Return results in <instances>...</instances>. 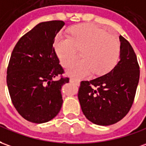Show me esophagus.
Segmentation results:
<instances>
[{"instance_id":"obj_1","label":"esophagus","mask_w":146,"mask_h":146,"mask_svg":"<svg viewBox=\"0 0 146 146\" xmlns=\"http://www.w3.org/2000/svg\"><path fill=\"white\" fill-rule=\"evenodd\" d=\"M70 82L71 83H75L76 84H79V83H80V81H79V79H75V78H70Z\"/></svg>"}]
</instances>
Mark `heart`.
Masks as SVG:
<instances>
[{
  "label": "heart",
  "mask_w": 146,
  "mask_h": 146,
  "mask_svg": "<svg viewBox=\"0 0 146 146\" xmlns=\"http://www.w3.org/2000/svg\"><path fill=\"white\" fill-rule=\"evenodd\" d=\"M54 48L63 67L75 60L77 49H82L81 56L83 59L75 61L67 69L68 75L76 77H85L93 71L96 75L108 72L116 64L120 53L117 37L93 25L74 27L71 36L58 35Z\"/></svg>",
  "instance_id": "b5f03b06"
}]
</instances>
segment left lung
Returning a JSON list of instances; mask_svg holds the SVG:
<instances>
[{
    "label": "left lung",
    "mask_w": 146,
    "mask_h": 146,
    "mask_svg": "<svg viewBox=\"0 0 146 146\" xmlns=\"http://www.w3.org/2000/svg\"><path fill=\"white\" fill-rule=\"evenodd\" d=\"M120 60L109 73L82 81L78 98L86 117L96 125H110L128 113L140 77L139 65L132 46L119 36Z\"/></svg>",
    "instance_id": "obj_1"
}]
</instances>
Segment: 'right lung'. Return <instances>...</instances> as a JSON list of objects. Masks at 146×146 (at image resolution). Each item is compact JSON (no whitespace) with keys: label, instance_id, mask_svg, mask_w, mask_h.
I'll use <instances>...</instances> for the list:
<instances>
[{"label":"right lung","instance_id":"add662e5","mask_svg":"<svg viewBox=\"0 0 146 146\" xmlns=\"http://www.w3.org/2000/svg\"><path fill=\"white\" fill-rule=\"evenodd\" d=\"M65 23L42 22L19 40L7 69V86L18 113L33 123H44L59 113L61 88L69 82L56 56L55 37ZM60 75V79L56 80Z\"/></svg>","mask_w":146,"mask_h":146}]
</instances>
